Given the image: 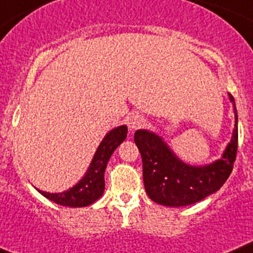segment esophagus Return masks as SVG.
I'll return each mask as SVG.
<instances>
[{
  "mask_svg": "<svg viewBox=\"0 0 253 253\" xmlns=\"http://www.w3.org/2000/svg\"><path fill=\"white\" fill-rule=\"evenodd\" d=\"M145 124V117L142 115H138V113H132L128 118H127V125H128L129 129H137L138 127H141Z\"/></svg>",
  "mask_w": 253,
  "mask_h": 253,
  "instance_id": "esophagus-1",
  "label": "esophagus"
}]
</instances>
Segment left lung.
Listing matches in <instances>:
<instances>
[{
    "label": "left lung",
    "mask_w": 253,
    "mask_h": 253,
    "mask_svg": "<svg viewBox=\"0 0 253 253\" xmlns=\"http://www.w3.org/2000/svg\"><path fill=\"white\" fill-rule=\"evenodd\" d=\"M229 95L236 115V128L222 159L204 166L186 165L176 158L160 136L146 129L135 132V143L142 158L145 190L155 203L166 207H185L213 194L226 183L237 155V110Z\"/></svg>",
    "instance_id": "left-lung-1"
}]
</instances>
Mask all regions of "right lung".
I'll list each match as a JSON object with an SVG mask.
<instances>
[{
    "label": "right lung",
    "instance_id": "1",
    "mask_svg": "<svg viewBox=\"0 0 253 253\" xmlns=\"http://www.w3.org/2000/svg\"><path fill=\"white\" fill-rule=\"evenodd\" d=\"M127 126L113 128L104 136L95 151L90 166L78 184L63 193H46L38 189V192L51 202L65 207H87L99 199L104 192V170L111 155L125 141Z\"/></svg>",
    "mask_w": 253,
    "mask_h": 253
}]
</instances>
